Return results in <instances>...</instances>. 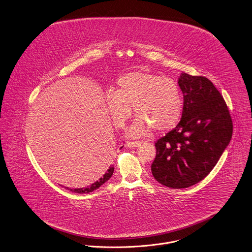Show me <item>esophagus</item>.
I'll return each mask as SVG.
<instances>
[{"label":"esophagus","mask_w":252,"mask_h":252,"mask_svg":"<svg viewBox=\"0 0 252 252\" xmlns=\"http://www.w3.org/2000/svg\"><path fill=\"white\" fill-rule=\"evenodd\" d=\"M141 145V142H130V141H127L126 143V146L127 147V148H137V147H139Z\"/></svg>","instance_id":"obj_1"}]
</instances>
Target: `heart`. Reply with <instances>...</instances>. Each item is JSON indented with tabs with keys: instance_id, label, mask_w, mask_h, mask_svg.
<instances>
[{
	"instance_id": "1",
	"label": "heart",
	"mask_w": 252,
	"mask_h": 252,
	"mask_svg": "<svg viewBox=\"0 0 252 252\" xmlns=\"http://www.w3.org/2000/svg\"><path fill=\"white\" fill-rule=\"evenodd\" d=\"M105 104L113 124L120 128L125 126L135 108L139 117L128 130L134 137L148 133L151 127L158 131L174 127L184 105L181 90L173 79L145 71L120 77L116 90H107Z\"/></svg>"
}]
</instances>
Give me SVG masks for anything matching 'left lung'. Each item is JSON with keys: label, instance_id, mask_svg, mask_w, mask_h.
<instances>
[{"label": "left lung", "instance_id": "1", "mask_svg": "<svg viewBox=\"0 0 252 252\" xmlns=\"http://www.w3.org/2000/svg\"><path fill=\"white\" fill-rule=\"evenodd\" d=\"M184 96L176 127L155 143L153 177L171 189L189 188L213 169L232 136L226 104L211 81L182 73L178 80Z\"/></svg>", "mask_w": 252, "mask_h": 252}]
</instances>
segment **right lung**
I'll return each instance as SVG.
<instances>
[{
    "label": "right lung",
    "instance_id": "right-lung-1",
    "mask_svg": "<svg viewBox=\"0 0 252 252\" xmlns=\"http://www.w3.org/2000/svg\"><path fill=\"white\" fill-rule=\"evenodd\" d=\"M123 148V147H122ZM113 171H114V167L111 165L108 169H107V171L104 173V175L102 176V177L100 178L98 181H96L95 183H93L92 185H90L89 187H87V188H83V189H68V188H65L66 189H68V190H70V191H72V192L75 193H80V194H83V193H89L92 192V191H94V190H96V189H98L101 186H103L105 182H107L111 176H112V174H113Z\"/></svg>",
    "mask_w": 252,
    "mask_h": 252
}]
</instances>
